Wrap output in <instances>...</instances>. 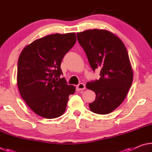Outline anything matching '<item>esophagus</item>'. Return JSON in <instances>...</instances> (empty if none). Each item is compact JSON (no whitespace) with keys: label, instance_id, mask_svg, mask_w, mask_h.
<instances>
[{"label":"esophagus","instance_id":"obj_1","mask_svg":"<svg viewBox=\"0 0 152 152\" xmlns=\"http://www.w3.org/2000/svg\"><path fill=\"white\" fill-rule=\"evenodd\" d=\"M85 85L83 83H80L79 84L76 86V91H83V90L85 89Z\"/></svg>","mask_w":152,"mask_h":152}]
</instances>
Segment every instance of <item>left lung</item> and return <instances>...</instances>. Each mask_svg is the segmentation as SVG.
Masks as SVG:
<instances>
[{
    "mask_svg": "<svg viewBox=\"0 0 152 152\" xmlns=\"http://www.w3.org/2000/svg\"><path fill=\"white\" fill-rule=\"evenodd\" d=\"M77 38L92 70H101L99 80L86 84L96 94L90 109L96 114H109L123 102L132 84L133 72L127 49L120 38L104 29L77 33Z\"/></svg>",
    "mask_w": 152,
    "mask_h": 152,
    "instance_id": "obj_1",
    "label": "left lung"
}]
</instances>
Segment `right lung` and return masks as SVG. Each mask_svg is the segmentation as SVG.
Here are the masks:
<instances>
[{"instance_id":"right-lung-1","label":"right lung","mask_w":152,"mask_h":152,"mask_svg":"<svg viewBox=\"0 0 152 152\" xmlns=\"http://www.w3.org/2000/svg\"><path fill=\"white\" fill-rule=\"evenodd\" d=\"M76 42L75 33L51 34L25 46L18 60L17 81L20 95L36 114L55 119L65 112L76 87L64 78L61 60Z\"/></svg>"}]
</instances>
